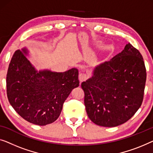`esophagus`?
<instances>
[{
  "label": "esophagus",
  "mask_w": 153,
  "mask_h": 153,
  "mask_svg": "<svg viewBox=\"0 0 153 153\" xmlns=\"http://www.w3.org/2000/svg\"><path fill=\"white\" fill-rule=\"evenodd\" d=\"M87 78V74H84V73H80V74H79V80L80 81V82L86 80Z\"/></svg>",
  "instance_id": "1"
}]
</instances>
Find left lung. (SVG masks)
Listing matches in <instances>:
<instances>
[{"label": "left lung", "instance_id": "1", "mask_svg": "<svg viewBox=\"0 0 153 153\" xmlns=\"http://www.w3.org/2000/svg\"><path fill=\"white\" fill-rule=\"evenodd\" d=\"M146 80L143 57L128 43L109 61L96 66L91 77L81 84L90 120L103 127L128 121L142 104Z\"/></svg>", "mask_w": 153, "mask_h": 153}]
</instances>
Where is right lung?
Returning a JSON list of instances; mask_svg holds the SVG:
<instances>
[{
	"instance_id": "obj_1",
	"label": "right lung",
	"mask_w": 153,
	"mask_h": 153,
	"mask_svg": "<svg viewBox=\"0 0 153 153\" xmlns=\"http://www.w3.org/2000/svg\"><path fill=\"white\" fill-rule=\"evenodd\" d=\"M26 48L15 51L6 83L10 105L23 119L38 126L52 123L59 117L66 99L79 86L78 70L38 71L27 59Z\"/></svg>"
}]
</instances>
